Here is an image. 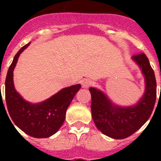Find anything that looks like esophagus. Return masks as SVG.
I'll return each instance as SVG.
<instances>
[{"instance_id":"esophagus-1","label":"esophagus","mask_w":161,"mask_h":161,"mask_svg":"<svg viewBox=\"0 0 161 161\" xmlns=\"http://www.w3.org/2000/svg\"><path fill=\"white\" fill-rule=\"evenodd\" d=\"M81 85L83 88L88 89V88H89V86H91V85H92V81H91V80L89 79H85L81 81Z\"/></svg>"}]
</instances>
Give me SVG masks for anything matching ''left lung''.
Returning a JSON list of instances; mask_svg holds the SVG:
<instances>
[{
    "label": "left lung",
    "instance_id": "8db88e82",
    "mask_svg": "<svg viewBox=\"0 0 161 161\" xmlns=\"http://www.w3.org/2000/svg\"><path fill=\"white\" fill-rule=\"evenodd\" d=\"M132 59L141 68L146 87L143 96L135 106H116L102 91L89 89L93 122L98 130L113 139H125L139 130L150 118L156 102V76L148 59L144 53L133 55Z\"/></svg>",
    "mask_w": 161,
    "mask_h": 161
}]
</instances>
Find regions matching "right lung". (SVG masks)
I'll return each instance as SVG.
<instances>
[{
  "mask_svg": "<svg viewBox=\"0 0 161 161\" xmlns=\"http://www.w3.org/2000/svg\"><path fill=\"white\" fill-rule=\"evenodd\" d=\"M29 44L18 51L8 68L5 79L7 109L14 124L22 131L32 137L47 138L56 133L63 125L67 109L81 86L78 84L64 88L39 103L32 104L24 100L14 88L13 72L20 54Z\"/></svg>",
  "mask_w": 161,
  "mask_h": 161,
  "instance_id": "right-lung-1",
  "label": "right lung"
}]
</instances>
